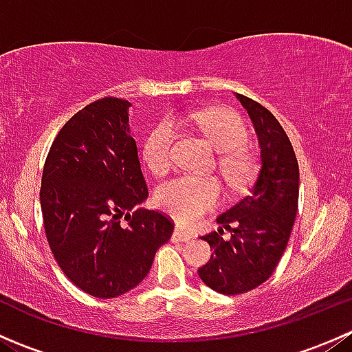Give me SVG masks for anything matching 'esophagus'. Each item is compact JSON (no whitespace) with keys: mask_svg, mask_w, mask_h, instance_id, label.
I'll list each match as a JSON object with an SVG mask.
<instances>
[{"mask_svg":"<svg viewBox=\"0 0 352 352\" xmlns=\"http://www.w3.org/2000/svg\"><path fill=\"white\" fill-rule=\"evenodd\" d=\"M192 239V235H189V233L187 232H184V230H180V228H175L173 230V233H172V242H189V240Z\"/></svg>","mask_w":352,"mask_h":352,"instance_id":"obj_1","label":"esophagus"}]
</instances>
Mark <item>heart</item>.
<instances>
[{
    "label": "heart",
    "mask_w": 352,
    "mask_h": 352,
    "mask_svg": "<svg viewBox=\"0 0 352 352\" xmlns=\"http://www.w3.org/2000/svg\"><path fill=\"white\" fill-rule=\"evenodd\" d=\"M192 120L211 146L223 153L219 156V170L226 184L233 189L245 186L254 172V160L242 148L248 136L242 117L226 109H204L192 113ZM175 134V124L163 119L144 140L143 160L156 175H163L172 166ZM219 197L221 187L212 177H177L156 190V204L182 225L196 221L218 204Z\"/></svg>",
    "instance_id": "obj_1"
}]
</instances>
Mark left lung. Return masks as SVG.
<instances>
[{
  "mask_svg": "<svg viewBox=\"0 0 352 352\" xmlns=\"http://www.w3.org/2000/svg\"><path fill=\"white\" fill-rule=\"evenodd\" d=\"M236 98L254 124L261 168L247 196L218 216L221 228L201 236L212 254L199 278L223 294L247 293L274 272L293 230L300 190L296 155L279 120L252 98ZM223 228L232 232L230 241L221 236Z\"/></svg>",
  "mask_w": 352,
  "mask_h": 352,
  "instance_id": "8db88e82",
  "label": "left lung"
}]
</instances>
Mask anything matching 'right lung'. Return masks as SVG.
Listing matches in <instances>:
<instances>
[{
  "label": "right lung",
  "mask_w": 352,
  "mask_h": 352,
  "mask_svg": "<svg viewBox=\"0 0 352 352\" xmlns=\"http://www.w3.org/2000/svg\"><path fill=\"white\" fill-rule=\"evenodd\" d=\"M127 100L91 102L63 126L42 172L41 208L56 262L71 283L116 298L146 278L173 225L148 197ZM124 217L127 223H120Z\"/></svg>",
  "instance_id": "right-lung-1"
}]
</instances>
